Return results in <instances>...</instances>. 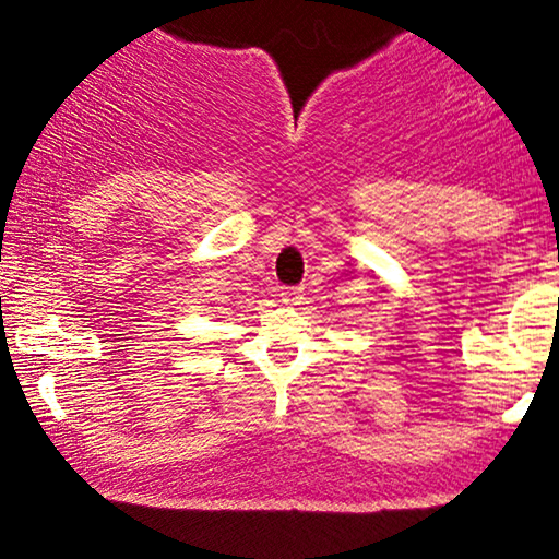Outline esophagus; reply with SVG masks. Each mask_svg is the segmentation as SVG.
<instances>
[{"instance_id":"1","label":"esophagus","mask_w":559,"mask_h":559,"mask_svg":"<svg viewBox=\"0 0 559 559\" xmlns=\"http://www.w3.org/2000/svg\"><path fill=\"white\" fill-rule=\"evenodd\" d=\"M305 299L302 287H285L282 289V302L285 305H299Z\"/></svg>"}]
</instances>
